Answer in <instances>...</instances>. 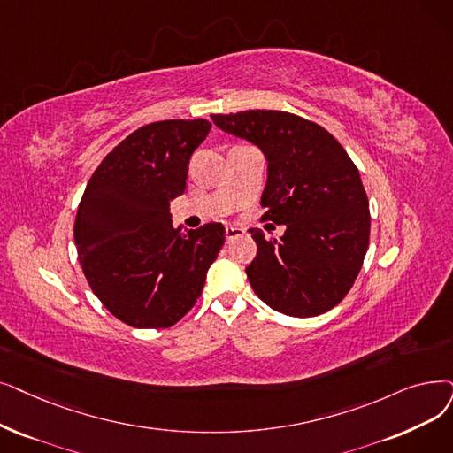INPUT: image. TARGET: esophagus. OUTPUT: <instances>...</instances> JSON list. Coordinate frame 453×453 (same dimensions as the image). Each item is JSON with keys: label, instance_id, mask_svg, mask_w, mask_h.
I'll return each mask as SVG.
<instances>
[{"label": "esophagus", "instance_id": "obj_1", "mask_svg": "<svg viewBox=\"0 0 453 453\" xmlns=\"http://www.w3.org/2000/svg\"><path fill=\"white\" fill-rule=\"evenodd\" d=\"M246 233L244 227H237V226H227L226 227V239L231 241V239H237V237H242V234Z\"/></svg>", "mask_w": 453, "mask_h": 453}]
</instances>
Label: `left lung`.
<instances>
[{"mask_svg":"<svg viewBox=\"0 0 453 453\" xmlns=\"http://www.w3.org/2000/svg\"><path fill=\"white\" fill-rule=\"evenodd\" d=\"M222 131L259 146L268 161L263 220L285 224L246 268L255 294L288 317H319L356 283L370 239L368 198L357 166L322 126L285 111L211 114Z\"/></svg>","mask_w":453,"mask_h":453,"instance_id":"1","label":"left lung"}]
</instances>
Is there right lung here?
Returning <instances> with one entry per match:
<instances>
[{
  "label": "right lung",
  "instance_id": "right-lung-1",
  "mask_svg": "<svg viewBox=\"0 0 453 453\" xmlns=\"http://www.w3.org/2000/svg\"><path fill=\"white\" fill-rule=\"evenodd\" d=\"M211 122L142 126L96 168L77 209L73 239L85 278L105 309L139 329L180 322L202 296L226 242L222 224L181 233L170 202L187 188L188 161Z\"/></svg>",
  "mask_w": 453,
  "mask_h": 453
}]
</instances>
